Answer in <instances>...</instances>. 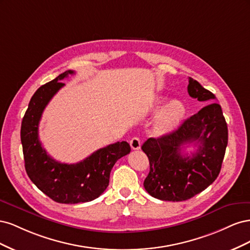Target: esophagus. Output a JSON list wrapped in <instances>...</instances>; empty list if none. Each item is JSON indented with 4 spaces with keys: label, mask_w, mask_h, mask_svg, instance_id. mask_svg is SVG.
I'll use <instances>...</instances> for the list:
<instances>
[{
    "label": "esophagus",
    "mask_w": 250,
    "mask_h": 250,
    "mask_svg": "<svg viewBox=\"0 0 250 250\" xmlns=\"http://www.w3.org/2000/svg\"><path fill=\"white\" fill-rule=\"evenodd\" d=\"M130 147L133 149V150H139L141 148V141L138 137H134L130 140Z\"/></svg>",
    "instance_id": "obj_1"
}]
</instances>
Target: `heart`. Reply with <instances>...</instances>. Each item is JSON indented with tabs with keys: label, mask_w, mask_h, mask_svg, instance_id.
<instances>
[{
	"label": "heart",
	"mask_w": 250,
	"mask_h": 250,
	"mask_svg": "<svg viewBox=\"0 0 250 250\" xmlns=\"http://www.w3.org/2000/svg\"><path fill=\"white\" fill-rule=\"evenodd\" d=\"M162 102V101H160ZM185 116L184 104L178 100L169 102L158 113L155 123L154 132L156 134H166L172 131Z\"/></svg>",
	"instance_id": "1"
}]
</instances>
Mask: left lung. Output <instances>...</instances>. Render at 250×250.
<instances>
[{
	"instance_id": "obj_1",
	"label": "left lung",
	"mask_w": 250,
	"mask_h": 250,
	"mask_svg": "<svg viewBox=\"0 0 250 250\" xmlns=\"http://www.w3.org/2000/svg\"><path fill=\"white\" fill-rule=\"evenodd\" d=\"M188 93L206 105L176 130L150 138L142 146L150 164L144 187L152 197L165 201L188 200L213 184L228 146V124L215 95L192 78ZM187 143L198 147L192 156L181 153Z\"/></svg>"
}]
</instances>
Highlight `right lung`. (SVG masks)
I'll use <instances>...</instances> for the list:
<instances>
[{
  "mask_svg": "<svg viewBox=\"0 0 250 250\" xmlns=\"http://www.w3.org/2000/svg\"><path fill=\"white\" fill-rule=\"evenodd\" d=\"M69 70L42 85L29 102L21 121V141L25 168L32 183L48 197L59 203L92 201L106 190L113 165L130 152L127 142H117L101 148L77 164H62L52 158L39 139V124L43 109L64 83Z\"/></svg>",
  "mask_w": 250,
  "mask_h": 250,
  "instance_id": "obj_1",
  "label": "right lung"
}]
</instances>
